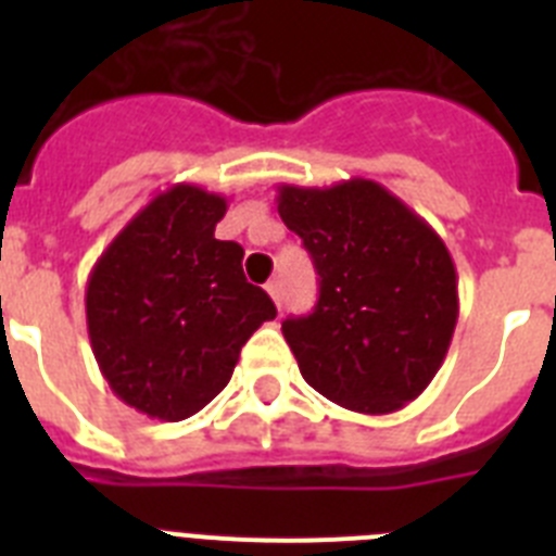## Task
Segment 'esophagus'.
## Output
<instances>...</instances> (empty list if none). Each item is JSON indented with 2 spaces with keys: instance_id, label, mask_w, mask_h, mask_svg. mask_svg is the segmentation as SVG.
Wrapping results in <instances>:
<instances>
[{
  "instance_id": "1",
  "label": "esophagus",
  "mask_w": 556,
  "mask_h": 556,
  "mask_svg": "<svg viewBox=\"0 0 556 556\" xmlns=\"http://www.w3.org/2000/svg\"><path fill=\"white\" fill-rule=\"evenodd\" d=\"M267 292H269V298H273L275 306L281 308V303H283V287H281V281H269V283H267Z\"/></svg>"
}]
</instances>
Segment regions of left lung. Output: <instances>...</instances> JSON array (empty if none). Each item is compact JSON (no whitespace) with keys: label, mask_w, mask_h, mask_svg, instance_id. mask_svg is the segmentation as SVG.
I'll use <instances>...</instances> for the list:
<instances>
[{"label":"left lung","mask_w":556,"mask_h":556,"mask_svg":"<svg viewBox=\"0 0 556 556\" xmlns=\"http://www.w3.org/2000/svg\"><path fill=\"white\" fill-rule=\"evenodd\" d=\"M278 214L320 275L314 312L281 323L303 378L362 415L404 409L437 376L459 317L445 242L365 178L278 186Z\"/></svg>","instance_id":"8db88e82"}]
</instances>
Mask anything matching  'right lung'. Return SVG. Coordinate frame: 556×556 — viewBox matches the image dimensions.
<instances>
[{"label": "right lung", "instance_id": "right-lung-1", "mask_svg": "<svg viewBox=\"0 0 556 556\" xmlns=\"http://www.w3.org/2000/svg\"><path fill=\"white\" fill-rule=\"evenodd\" d=\"M223 194L159 191L97 258L86 287L91 351L113 395L159 420L217 397L275 303L242 273V244L214 236Z\"/></svg>", "mask_w": 556, "mask_h": 556}]
</instances>
